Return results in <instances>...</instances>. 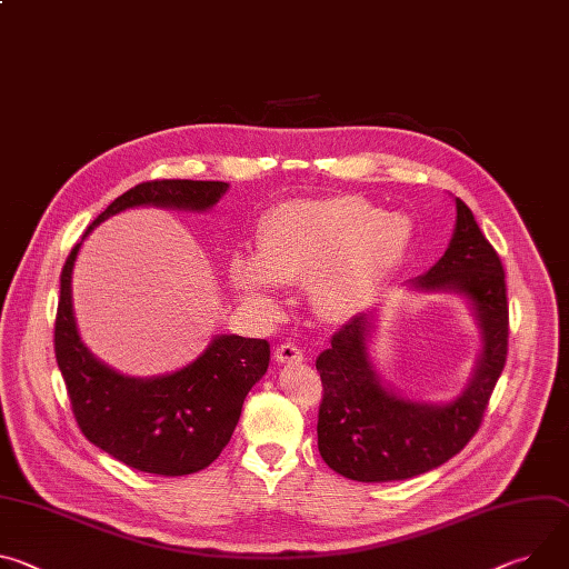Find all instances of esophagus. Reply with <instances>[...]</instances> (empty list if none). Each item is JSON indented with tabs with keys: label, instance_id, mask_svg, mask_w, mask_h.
Returning a JSON list of instances; mask_svg holds the SVG:
<instances>
[{
	"label": "esophagus",
	"instance_id": "34e87169",
	"mask_svg": "<svg viewBox=\"0 0 569 569\" xmlns=\"http://www.w3.org/2000/svg\"><path fill=\"white\" fill-rule=\"evenodd\" d=\"M274 358L279 363H299V360H303V351L295 342H283L277 347Z\"/></svg>",
	"mask_w": 569,
	"mask_h": 569
}]
</instances>
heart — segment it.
I'll list each match as a JSON object with an SVG mask.
<instances>
[{"label": "heart", "mask_w": 569, "mask_h": 569, "mask_svg": "<svg viewBox=\"0 0 569 569\" xmlns=\"http://www.w3.org/2000/svg\"><path fill=\"white\" fill-rule=\"evenodd\" d=\"M410 240L406 216L386 213L363 197L295 199L266 218L256 258H233L231 281L258 311L274 308V286L311 281L322 313L340 318L390 277Z\"/></svg>", "instance_id": "b5f03b06"}]
</instances>
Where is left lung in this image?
Returning <instances> with one entry per match:
<instances>
[{"label":"left lung","mask_w":569,"mask_h":569,"mask_svg":"<svg viewBox=\"0 0 569 569\" xmlns=\"http://www.w3.org/2000/svg\"><path fill=\"white\" fill-rule=\"evenodd\" d=\"M425 292H456L475 308L483 349L475 377L453 401L420 403L383 388L368 356L372 313L353 316L325 349L318 447L351 481H403L440 468L483 422L508 353V299L501 258L472 211L456 197V229L440 261L412 281Z\"/></svg>","instance_id":"1"}]
</instances>
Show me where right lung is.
I'll return each mask as SVG.
<instances>
[{
  "mask_svg": "<svg viewBox=\"0 0 569 569\" xmlns=\"http://www.w3.org/2000/svg\"><path fill=\"white\" fill-rule=\"evenodd\" d=\"M227 190L224 181H144L120 194L86 233L133 206L206 211ZM79 247L81 242L61 272L54 351L81 433L147 475L183 477L209 468L229 445L247 392L268 372L270 342L216 336L199 358L172 375L136 379L116 372L88 351L77 331L72 268Z\"/></svg>",
  "mask_w": 569,
  "mask_h": 569,
  "instance_id": "1",
  "label": "right lung"
}]
</instances>
